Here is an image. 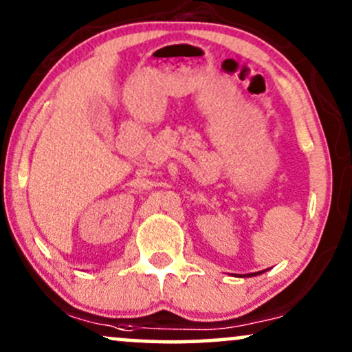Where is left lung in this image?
Instances as JSON below:
<instances>
[{
  "mask_svg": "<svg viewBox=\"0 0 352 352\" xmlns=\"http://www.w3.org/2000/svg\"><path fill=\"white\" fill-rule=\"evenodd\" d=\"M253 274H256V273H250V274H248V276H253Z\"/></svg>",
  "mask_w": 352,
  "mask_h": 352,
  "instance_id": "8db88e82",
  "label": "left lung"
}]
</instances>
